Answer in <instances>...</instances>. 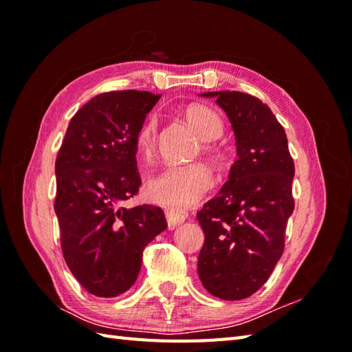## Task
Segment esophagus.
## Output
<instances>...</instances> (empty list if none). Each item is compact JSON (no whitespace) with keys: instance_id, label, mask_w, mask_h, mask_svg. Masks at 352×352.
I'll use <instances>...</instances> for the list:
<instances>
[{"instance_id":"obj_1","label":"esophagus","mask_w":352,"mask_h":352,"mask_svg":"<svg viewBox=\"0 0 352 352\" xmlns=\"http://www.w3.org/2000/svg\"><path fill=\"white\" fill-rule=\"evenodd\" d=\"M164 214H166L169 230H174L177 226H180V223H183L186 219H188V213L174 210V208H164Z\"/></svg>"}]
</instances>
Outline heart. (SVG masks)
Masks as SVG:
<instances>
[{"mask_svg": "<svg viewBox=\"0 0 352 352\" xmlns=\"http://www.w3.org/2000/svg\"><path fill=\"white\" fill-rule=\"evenodd\" d=\"M184 118L198 138L206 142L203 151L216 166L223 163V154L210 142L218 140L223 133V124L218 113L201 104H192L184 110ZM136 148L142 157H149L154 151L157 140V119L146 118L136 133ZM213 184L210 172L199 163L192 164H169L154 175L146 183V193L155 203L177 208H189L199 203Z\"/></svg>", "mask_w": 352, "mask_h": 352, "instance_id": "heart-1", "label": "heart"}]
</instances>
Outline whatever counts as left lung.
Returning a JSON list of instances; mask_svg holds the SVG:
<instances>
[{"mask_svg":"<svg viewBox=\"0 0 352 352\" xmlns=\"http://www.w3.org/2000/svg\"><path fill=\"white\" fill-rule=\"evenodd\" d=\"M226 111L237 160L218 195L197 213L204 231L198 275L226 301L251 296L267 281L284 250L294 213L295 164L281 124L266 104L242 92H204Z\"/></svg>","mask_w":352,"mask_h":352,"instance_id":"obj_1","label":"left lung"}]
</instances>
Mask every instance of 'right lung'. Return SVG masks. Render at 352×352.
<instances>
[{"label": "right lung", "instance_id": "1", "mask_svg": "<svg viewBox=\"0 0 352 352\" xmlns=\"http://www.w3.org/2000/svg\"><path fill=\"white\" fill-rule=\"evenodd\" d=\"M159 98L139 91L94 96L71 119L57 154L54 210L63 257L95 296L125 294L145 246L168 227L160 207H122L139 192L134 139Z\"/></svg>", "mask_w": 352, "mask_h": 352}]
</instances>
